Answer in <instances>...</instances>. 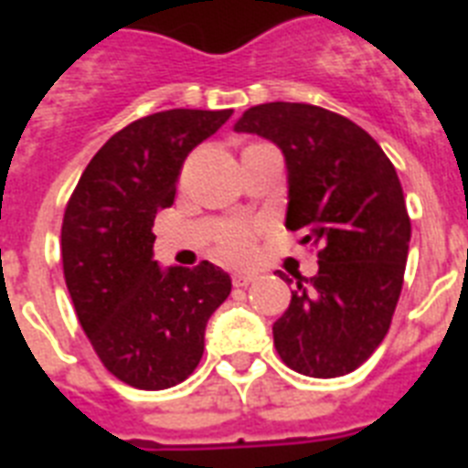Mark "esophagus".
<instances>
[{
	"label": "esophagus",
	"instance_id": "1",
	"mask_svg": "<svg viewBox=\"0 0 468 468\" xmlns=\"http://www.w3.org/2000/svg\"><path fill=\"white\" fill-rule=\"evenodd\" d=\"M257 282L255 271H235L233 274V284L235 286H250Z\"/></svg>",
	"mask_w": 468,
	"mask_h": 468
}]
</instances>
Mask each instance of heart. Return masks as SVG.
Here are the masks:
<instances>
[{
  "label": "heart",
  "mask_w": 468,
  "mask_h": 468,
  "mask_svg": "<svg viewBox=\"0 0 468 468\" xmlns=\"http://www.w3.org/2000/svg\"><path fill=\"white\" fill-rule=\"evenodd\" d=\"M218 252L230 262H245L255 252V230L250 223H228L218 235Z\"/></svg>",
  "instance_id": "b5f03b06"
}]
</instances>
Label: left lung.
<instances>
[{
  "mask_svg": "<svg viewBox=\"0 0 468 468\" xmlns=\"http://www.w3.org/2000/svg\"><path fill=\"white\" fill-rule=\"evenodd\" d=\"M235 131L282 148L286 228L320 248L318 274L296 282L271 327L274 347L299 374L345 377L381 345L403 289L410 218L396 167L364 128L313 104L252 106Z\"/></svg>",
  "mask_w": 468,
  "mask_h": 468,
  "instance_id": "1",
  "label": "left lung"
}]
</instances>
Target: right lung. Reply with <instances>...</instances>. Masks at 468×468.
Instances as JSON below:
<instances>
[{
  "label": "right lung",
  "instance_id": "add662e5",
  "mask_svg": "<svg viewBox=\"0 0 468 468\" xmlns=\"http://www.w3.org/2000/svg\"><path fill=\"white\" fill-rule=\"evenodd\" d=\"M233 109H169L128 123L91 157L65 208L62 271L80 325L123 384H182L204 355L211 313L230 277L211 262L160 270L153 223L175 201L182 165Z\"/></svg>",
  "mask_w": 468,
  "mask_h": 468
}]
</instances>
